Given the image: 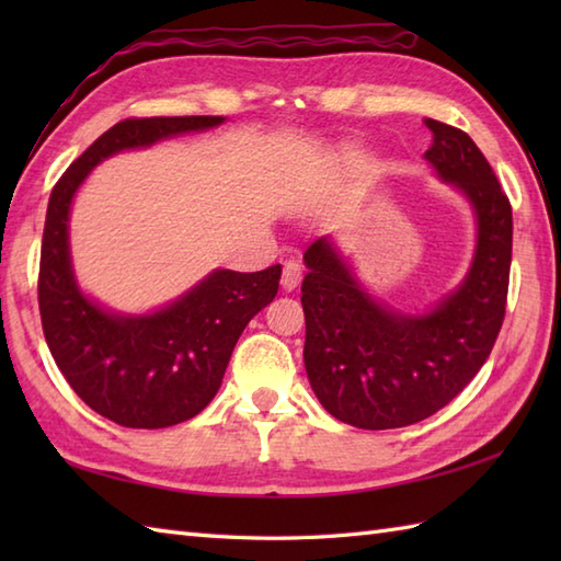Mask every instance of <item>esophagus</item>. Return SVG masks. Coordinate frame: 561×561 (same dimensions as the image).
<instances>
[{
  "label": "esophagus",
  "instance_id": "1",
  "mask_svg": "<svg viewBox=\"0 0 561 561\" xmlns=\"http://www.w3.org/2000/svg\"><path fill=\"white\" fill-rule=\"evenodd\" d=\"M304 279V270L296 260H289L284 262V272H282V289L284 291H294L296 287H299Z\"/></svg>",
  "mask_w": 561,
  "mask_h": 561
}]
</instances>
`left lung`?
<instances>
[{"label": "left lung", "mask_w": 561, "mask_h": 561, "mask_svg": "<svg viewBox=\"0 0 561 561\" xmlns=\"http://www.w3.org/2000/svg\"><path fill=\"white\" fill-rule=\"evenodd\" d=\"M438 181L470 202L474 255L456 289L424 313L396 311L356 279L330 236L304 253V362L320 404L359 428L426 420L478 376L506 313L514 219L492 165L458 127L426 121Z\"/></svg>", "instance_id": "left-lung-1"}]
</instances>
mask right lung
Listing matches in <instances>:
<instances>
[{
	"instance_id": "add662e5",
	"label": "right lung",
	"mask_w": 561,
	"mask_h": 561,
	"mask_svg": "<svg viewBox=\"0 0 561 561\" xmlns=\"http://www.w3.org/2000/svg\"><path fill=\"white\" fill-rule=\"evenodd\" d=\"M224 121L221 115H190L117 123L69 165L47 202L38 277L45 342L77 396L121 426L163 428L205 410L250 318L277 296L282 267L214 270L157 311L117 313L83 294L75 277L71 202L89 173L115 153L202 133Z\"/></svg>"
}]
</instances>
